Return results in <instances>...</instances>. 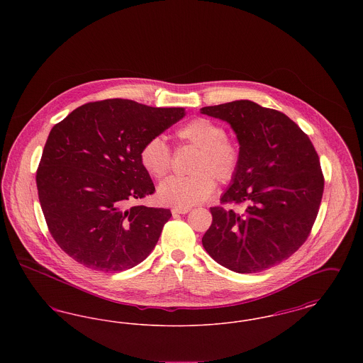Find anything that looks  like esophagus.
<instances>
[{"mask_svg": "<svg viewBox=\"0 0 363 363\" xmlns=\"http://www.w3.org/2000/svg\"><path fill=\"white\" fill-rule=\"evenodd\" d=\"M190 208H181V207H174L172 209V212H173V215H178V213H181V215H184V213H188L189 212Z\"/></svg>", "mask_w": 363, "mask_h": 363, "instance_id": "obj_1", "label": "esophagus"}]
</instances>
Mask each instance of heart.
Segmentation results:
<instances>
[{"mask_svg":"<svg viewBox=\"0 0 363 363\" xmlns=\"http://www.w3.org/2000/svg\"><path fill=\"white\" fill-rule=\"evenodd\" d=\"M182 144L199 148L188 177H170L159 185L157 196L164 204L190 208L201 204L213 193L216 181L231 182L241 169L240 144L227 138L225 128L204 117L193 118L175 132ZM140 163L145 172L163 178L173 166V152L160 138H150L140 150Z\"/></svg>","mask_w":363,"mask_h":363,"instance_id":"1","label":"heart"}]
</instances>
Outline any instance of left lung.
Instances as JSON below:
<instances>
[{
  "label": "left lung",
  "instance_id": "left-lung-1",
  "mask_svg": "<svg viewBox=\"0 0 363 363\" xmlns=\"http://www.w3.org/2000/svg\"><path fill=\"white\" fill-rule=\"evenodd\" d=\"M203 114L227 121L240 141L241 169L220 199L242 213L211 207L203 237L208 255L238 274H255L289 259L315 222L324 175L308 135L286 114L250 101L208 106Z\"/></svg>",
  "mask_w": 363,
  "mask_h": 363
}]
</instances>
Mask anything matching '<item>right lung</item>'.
<instances>
[{
    "instance_id": "right-lung-1",
    "label": "right lung",
    "mask_w": 363,
    "mask_h": 363,
    "mask_svg": "<svg viewBox=\"0 0 363 363\" xmlns=\"http://www.w3.org/2000/svg\"><path fill=\"white\" fill-rule=\"evenodd\" d=\"M184 116L182 107L106 99L52 126L36 186L49 231L68 256L104 272L130 269L150 256L172 212L129 206L155 191L138 155Z\"/></svg>"
}]
</instances>
